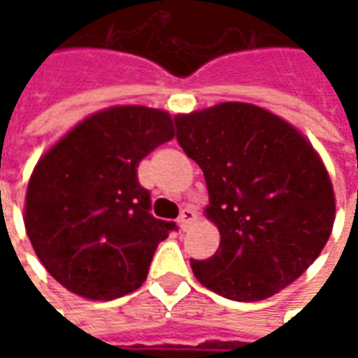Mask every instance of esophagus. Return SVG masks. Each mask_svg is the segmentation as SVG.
<instances>
[{"label": "esophagus", "instance_id": "esophagus-1", "mask_svg": "<svg viewBox=\"0 0 358 358\" xmlns=\"http://www.w3.org/2000/svg\"><path fill=\"white\" fill-rule=\"evenodd\" d=\"M195 218H197V213H195V210L192 209V207H186V209L180 213V218H178L180 228H182V230H186L187 226L192 224Z\"/></svg>", "mask_w": 358, "mask_h": 358}]
</instances>
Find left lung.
<instances>
[{"mask_svg": "<svg viewBox=\"0 0 358 358\" xmlns=\"http://www.w3.org/2000/svg\"><path fill=\"white\" fill-rule=\"evenodd\" d=\"M176 140L201 166L207 217L220 245L189 261L205 287L234 301L274 295L315 263L330 238L336 201L328 172L292 124L249 103L174 117Z\"/></svg>", "mask_w": 358, "mask_h": 358, "instance_id": "obj_1", "label": "left lung"}]
</instances>
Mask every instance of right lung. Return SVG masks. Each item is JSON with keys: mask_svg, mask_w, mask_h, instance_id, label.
Here are the masks:
<instances>
[{"mask_svg": "<svg viewBox=\"0 0 358 358\" xmlns=\"http://www.w3.org/2000/svg\"><path fill=\"white\" fill-rule=\"evenodd\" d=\"M172 118L140 105L110 107L73 128L38 161L24 226L51 276L86 299L138 289L157 245L176 230L155 218L138 164L172 140Z\"/></svg>", "mask_w": 358, "mask_h": 358, "instance_id": "1", "label": "right lung"}]
</instances>
